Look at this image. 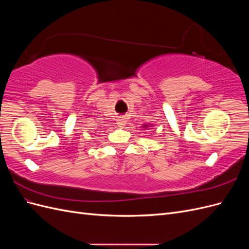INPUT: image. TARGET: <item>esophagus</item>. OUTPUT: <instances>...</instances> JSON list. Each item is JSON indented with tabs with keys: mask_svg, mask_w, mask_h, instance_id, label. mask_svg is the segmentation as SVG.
I'll list each match as a JSON object with an SVG mask.
<instances>
[{
	"mask_svg": "<svg viewBox=\"0 0 249 249\" xmlns=\"http://www.w3.org/2000/svg\"><path fill=\"white\" fill-rule=\"evenodd\" d=\"M125 123H126V119L124 117H119L117 119V125L120 127H124L125 125Z\"/></svg>",
	"mask_w": 249,
	"mask_h": 249,
	"instance_id": "34e87169",
	"label": "esophagus"
}]
</instances>
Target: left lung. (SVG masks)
<instances>
[{
    "label": "left lung",
    "mask_w": 249,
    "mask_h": 249,
    "mask_svg": "<svg viewBox=\"0 0 249 249\" xmlns=\"http://www.w3.org/2000/svg\"><path fill=\"white\" fill-rule=\"evenodd\" d=\"M153 126H154V125L149 124H144L142 125V127H144V129H147V127H153Z\"/></svg>",
    "instance_id": "8db88e82"
}]
</instances>
